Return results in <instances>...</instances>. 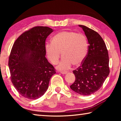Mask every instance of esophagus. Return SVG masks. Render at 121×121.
Wrapping results in <instances>:
<instances>
[{
	"label": "esophagus",
	"mask_w": 121,
	"mask_h": 121,
	"mask_svg": "<svg viewBox=\"0 0 121 121\" xmlns=\"http://www.w3.org/2000/svg\"><path fill=\"white\" fill-rule=\"evenodd\" d=\"M60 72L62 74H65L68 73V72H66V71H60Z\"/></svg>",
	"instance_id": "obj_1"
}]
</instances>
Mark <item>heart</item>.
I'll return each mask as SVG.
<instances>
[{
	"label": "heart",
	"instance_id": "obj_1",
	"mask_svg": "<svg viewBox=\"0 0 121 121\" xmlns=\"http://www.w3.org/2000/svg\"><path fill=\"white\" fill-rule=\"evenodd\" d=\"M88 43L86 37L72 31H62L52 37L51 43L45 46L46 55L50 62L55 65L61 56L62 59L57 68L64 70L72 66L80 65L88 53Z\"/></svg>",
	"mask_w": 121,
	"mask_h": 121
}]
</instances>
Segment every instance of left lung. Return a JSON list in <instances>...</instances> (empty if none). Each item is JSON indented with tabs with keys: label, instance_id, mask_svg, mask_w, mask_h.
Listing matches in <instances>:
<instances>
[{
	"label": "left lung",
	"instance_id": "8db88e82",
	"mask_svg": "<svg viewBox=\"0 0 121 121\" xmlns=\"http://www.w3.org/2000/svg\"><path fill=\"white\" fill-rule=\"evenodd\" d=\"M78 26L88 40V51L82 65L73 71L75 80L70 88L79 95L88 96L98 91L109 75V55L106 43L98 33L84 25Z\"/></svg>",
	"mask_w": 121,
	"mask_h": 121
}]
</instances>
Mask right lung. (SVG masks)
<instances>
[{"mask_svg": "<svg viewBox=\"0 0 121 121\" xmlns=\"http://www.w3.org/2000/svg\"><path fill=\"white\" fill-rule=\"evenodd\" d=\"M53 31L47 26H36L23 33L15 40L9 56L11 80L19 93L34 100L48 88L55 69L45 57V41Z\"/></svg>", "mask_w": 121, "mask_h": 121, "instance_id": "obj_1", "label": "right lung"}]
</instances>
